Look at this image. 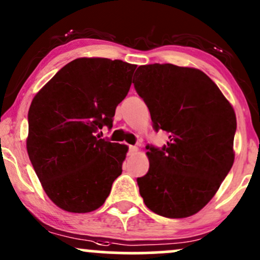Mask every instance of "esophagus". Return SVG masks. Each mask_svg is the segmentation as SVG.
I'll list each match as a JSON object with an SVG mask.
<instances>
[{
  "label": "esophagus",
  "mask_w": 260,
  "mask_h": 260,
  "mask_svg": "<svg viewBox=\"0 0 260 260\" xmlns=\"http://www.w3.org/2000/svg\"><path fill=\"white\" fill-rule=\"evenodd\" d=\"M129 153L131 154H137V153H138V148H137V147H134V145H131V147H129Z\"/></svg>",
  "instance_id": "34e87169"
}]
</instances>
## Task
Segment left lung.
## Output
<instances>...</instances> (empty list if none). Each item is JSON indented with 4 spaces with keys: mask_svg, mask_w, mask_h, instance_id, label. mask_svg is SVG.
Wrapping results in <instances>:
<instances>
[{
    "mask_svg": "<svg viewBox=\"0 0 260 260\" xmlns=\"http://www.w3.org/2000/svg\"><path fill=\"white\" fill-rule=\"evenodd\" d=\"M133 83L154 129L169 134L161 149L147 145L150 166L137 178L140 196L157 215H194L215 196L234 165V107L197 68L140 66Z\"/></svg>",
    "mask_w": 260,
    "mask_h": 260,
    "instance_id": "1",
    "label": "left lung"
}]
</instances>
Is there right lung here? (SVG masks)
Instances as JSON below:
<instances>
[{
  "instance_id": "add662e5",
  "label": "right lung",
  "mask_w": 260,
  "mask_h": 260,
  "mask_svg": "<svg viewBox=\"0 0 260 260\" xmlns=\"http://www.w3.org/2000/svg\"><path fill=\"white\" fill-rule=\"evenodd\" d=\"M136 68L121 59L77 58L32 99L26 150L45 193L62 210H96L122 174L128 147L96 133L112 127Z\"/></svg>"
}]
</instances>
